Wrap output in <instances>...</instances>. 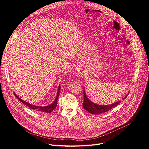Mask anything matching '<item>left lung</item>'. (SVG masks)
<instances>
[{
    "instance_id": "obj_1",
    "label": "left lung",
    "mask_w": 149,
    "mask_h": 149,
    "mask_svg": "<svg viewBox=\"0 0 149 149\" xmlns=\"http://www.w3.org/2000/svg\"><path fill=\"white\" fill-rule=\"evenodd\" d=\"M128 95H126L123 100H124ZM121 102L120 101H117L113 104L109 105H99L93 102L90 100L87 97L85 90H84V102H83V107L85 110H86L88 112L92 114H100L104 113L107 112L113 108H114L116 106L119 104Z\"/></svg>"
}]
</instances>
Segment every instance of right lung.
Masks as SVG:
<instances>
[{"label": "right lung", "mask_w": 149, "mask_h": 149, "mask_svg": "<svg viewBox=\"0 0 149 149\" xmlns=\"http://www.w3.org/2000/svg\"><path fill=\"white\" fill-rule=\"evenodd\" d=\"M60 89H61V87H60V85L58 87V91H57V94H56V97L55 99V100L54 101V102L52 103H51V104L47 105V106H43V107H42V106H38V105H33L32 104H30L29 102H26L25 101L20 99L15 93H14V95L16 96V98H18V100L21 102H22L23 104H24L25 105H26L27 107H28L29 109H32V110H34L38 111H41V112H44V113H51L56 107L57 105V101H58V98L59 95V92H60Z\"/></svg>", "instance_id": "add662e5"}]
</instances>
